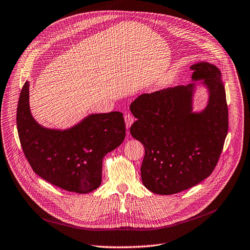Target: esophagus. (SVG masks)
<instances>
[{"instance_id":"1","label":"esophagus","mask_w":250,"mask_h":250,"mask_svg":"<svg viewBox=\"0 0 250 250\" xmlns=\"http://www.w3.org/2000/svg\"><path fill=\"white\" fill-rule=\"evenodd\" d=\"M125 122L126 128H129L131 126V125L133 124L134 119H133V117L131 115H125Z\"/></svg>"}]
</instances>
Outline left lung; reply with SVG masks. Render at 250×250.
<instances>
[{
    "label": "left lung",
    "instance_id": "8db88e82",
    "mask_svg": "<svg viewBox=\"0 0 250 250\" xmlns=\"http://www.w3.org/2000/svg\"><path fill=\"white\" fill-rule=\"evenodd\" d=\"M192 83L142 94L130 104L137 120L130 134L145 146L141 180L154 194L172 195L199 184L215 169L229 129V111L221 70L198 62ZM198 86L208 94L205 108L193 111Z\"/></svg>",
    "mask_w": 250,
    "mask_h": 250
}]
</instances>
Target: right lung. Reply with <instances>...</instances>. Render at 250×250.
I'll return each instance as SVG.
<instances>
[{"label":"right lung","instance_id":"1","mask_svg":"<svg viewBox=\"0 0 250 250\" xmlns=\"http://www.w3.org/2000/svg\"><path fill=\"white\" fill-rule=\"evenodd\" d=\"M17 127L23 153L33 171L50 184L87 194L102 183L103 159L125 137L121 112L90 114L68 128L42 125L29 108V82L21 91Z\"/></svg>","mask_w":250,"mask_h":250}]
</instances>
